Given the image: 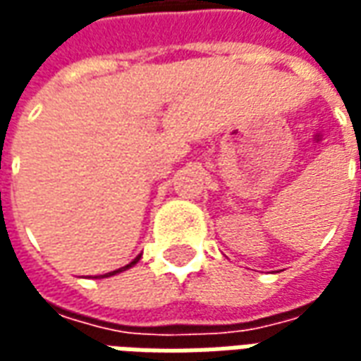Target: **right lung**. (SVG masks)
<instances>
[{
    "label": "right lung",
    "instance_id": "1",
    "mask_svg": "<svg viewBox=\"0 0 361 361\" xmlns=\"http://www.w3.org/2000/svg\"><path fill=\"white\" fill-rule=\"evenodd\" d=\"M139 259H141V255H139V257H135L133 261H131V263H129V265H126V267H121V269H118V271H111V272H106V274H102V279H106V276H111V274H118V272H121V271H127V269H129V267H133L135 263H137V261H139Z\"/></svg>",
    "mask_w": 361,
    "mask_h": 361
}]
</instances>
